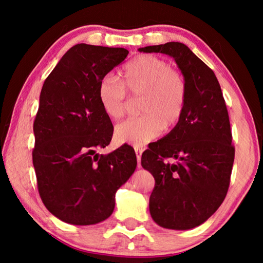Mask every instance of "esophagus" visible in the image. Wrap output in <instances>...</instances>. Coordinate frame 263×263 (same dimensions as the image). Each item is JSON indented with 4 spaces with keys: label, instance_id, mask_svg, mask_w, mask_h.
<instances>
[{
    "label": "esophagus",
    "instance_id": "1",
    "mask_svg": "<svg viewBox=\"0 0 263 263\" xmlns=\"http://www.w3.org/2000/svg\"><path fill=\"white\" fill-rule=\"evenodd\" d=\"M136 151V155H137V166L138 168L141 167V163H140V160H141V153H142V149L141 148H135Z\"/></svg>",
    "mask_w": 263,
    "mask_h": 263
}]
</instances>
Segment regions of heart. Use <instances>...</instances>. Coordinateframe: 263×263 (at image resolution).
Listing matches in <instances>:
<instances>
[{"label":"heart","instance_id":"1","mask_svg":"<svg viewBox=\"0 0 263 263\" xmlns=\"http://www.w3.org/2000/svg\"><path fill=\"white\" fill-rule=\"evenodd\" d=\"M123 82L111 75L101 79L97 99L103 112L112 121L127 112L131 96H141L140 117L130 118L115 128V139L121 144L142 147L179 125L183 117L188 86L181 70L171 67L162 58L139 54L122 69Z\"/></svg>","mask_w":263,"mask_h":263}]
</instances>
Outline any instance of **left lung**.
<instances>
[{
    "label": "left lung",
    "instance_id": "8db88e82",
    "mask_svg": "<svg viewBox=\"0 0 263 263\" xmlns=\"http://www.w3.org/2000/svg\"><path fill=\"white\" fill-rule=\"evenodd\" d=\"M139 51L174 58L188 86L179 125L141 155V166L155 180L151 216L164 229H194L217 211L229 190L234 146L225 100L213 70L184 44ZM169 158L177 161L172 164Z\"/></svg>",
    "mask_w": 263,
    "mask_h": 263
}]
</instances>
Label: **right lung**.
<instances>
[{
	"mask_svg": "<svg viewBox=\"0 0 263 263\" xmlns=\"http://www.w3.org/2000/svg\"><path fill=\"white\" fill-rule=\"evenodd\" d=\"M127 54L122 47L78 44L43 84L33 123V167L44 205L68 224L92 225L110 217L116 191L136 171L131 146L96 153L114 132L97 86Z\"/></svg>",
	"mask_w": 263,
	"mask_h": 263,
	"instance_id": "add662e5",
	"label": "right lung"
}]
</instances>
